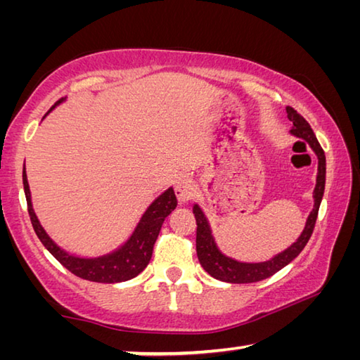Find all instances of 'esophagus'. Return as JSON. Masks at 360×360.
<instances>
[{
  "mask_svg": "<svg viewBox=\"0 0 360 360\" xmlns=\"http://www.w3.org/2000/svg\"><path fill=\"white\" fill-rule=\"evenodd\" d=\"M176 192H178V197L181 202H188L195 197V187L191 179L187 178H179L176 181Z\"/></svg>",
  "mask_w": 360,
  "mask_h": 360,
  "instance_id": "esophagus-1",
  "label": "esophagus"
}]
</instances>
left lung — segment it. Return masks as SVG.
<instances>
[{"label":"left lung","instance_id":"left-lung-1","mask_svg":"<svg viewBox=\"0 0 360 360\" xmlns=\"http://www.w3.org/2000/svg\"><path fill=\"white\" fill-rule=\"evenodd\" d=\"M288 111V117L292 122V130L290 133L297 138L303 139L309 144V148L318 157V178H316V187L313 192L314 198V206L313 211L309 212L307 219V224H304V229L302 235L298 236L295 243L284 249L283 252L276 254L275 257L266 260V262H259V264H246V262H238L231 257L224 255L214 241V236L211 233V227L206 216L203 214L202 208L198 205H193V214L195 221H197V255L202 266L206 271L210 273L212 278L219 279V281L224 283H233V284H246V283H257L262 279H266L275 275L276 271L281 270L288 264H290L298 254L303 251V248L307 246L308 240L311 238V233L314 230L316 219H318L319 206L322 195H324V187H326V154L322 150L321 144L316 138L314 131L307 120H304L300 114H298L294 108L288 106L285 108Z\"/></svg>","mask_w":360,"mask_h":360}]
</instances>
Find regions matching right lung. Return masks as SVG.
<instances>
[{
	"label": "right lung",
	"mask_w": 360,
	"mask_h": 360,
	"mask_svg": "<svg viewBox=\"0 0 360 360\" xmlns=\"http://www.w3.org/2000/svg\"><path fill=\"white\" fill-rule=\"evenodd\" d=\"M63 100L65 98L58 100L57 105ZM22 178L28 205V214L30 219H32L36 235H38L42 245H44L47 251L51 252L66 270H70L72 275L94 283H122L138 276L149 264L163 221H165V219L172 214V211H174L176 206H178L174 191L169 187L168 191L163 192L160 197H157L149 208L146 210L141 221H139L135 231H133L124 246L115 249L111 254L101 255V257L84 259L76 257V255L68 254L63 251L62 248H58L56 243L51 240V236L46 233V230L41 227L38 217H36L33 211L32 195H30V186L25 168H23Z\"/></svg>",
	"instance_id": "obj_1"
}]
</instances>
